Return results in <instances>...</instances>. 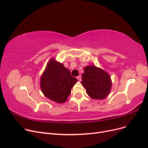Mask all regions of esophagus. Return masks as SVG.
Instances as JSON below:
<instances>
[{
	"label": "esophagus",
	"instance_id": "1",
	"mask_svg": "<svg viewBox=\"0 0 148 148\" xmlns=\"http://www.w3.org/2000/svg\"><path fill=\"white\" fill-rule=\"evenodd\" d=\"M77 78L78 79V81H79V82H81V81H82V76H81V75H79V76H78V77H77Z\"/></svg>",
	"mask_w": 148,
	"mask_h": 148
}]
</instances>
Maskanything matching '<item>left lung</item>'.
Listing matches in <instances>:
<instances>
[{
    "mask_svg": "<svg viewBox=\"0 0 148 148\" xmlns=\"http://www.w3.org/2000/svg\"><path fill=\"white\" fill-rule=\"evenodd\" d=\"M81 83L89 97L94 99H103L109 95L112 86L110 75L96 66L84 67Z\"/></svg>",
    "mask_w": 148,
    "mask_h": 148,
    "instance_id": "1",
    "label": "left lung"
}]
</instances>
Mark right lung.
Instances as JSON below:
<instances>
[{
	"label": "right lung",
	"mask_w": 148,
	"mask_h": 148,
	"mask_svg": "<svg viewBox=\"0 0 148 148\" xmlns=\"http://www.w3.org/2000/svg\"><path fill=\"white\" fill-rule=\"evenodd\" d=\"M78 81L69 69L54 59L49 60L40 79V86L46 97L57 103L65 102Z\"/></svg>",
	"instance_id": "1"
}]
</instances>
